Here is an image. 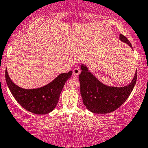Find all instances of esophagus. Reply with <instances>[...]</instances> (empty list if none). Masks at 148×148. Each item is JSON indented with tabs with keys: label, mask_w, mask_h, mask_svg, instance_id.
Instances as JSON below:
<instances>
[{
	"label": "esophagus",
	"mask_w": 148,
	"mask_h": 148,
	"mask_svg": "<svg viewBox=\"0 0 148 148\" xmlns=\"http://www.w3.org/2000/svg\"><path fill=\"white\" fill-rule=\"evenodd\" d=\"M80 73V70L78 68H74L73 70V74L74 76H78L79 75V74Z\"/></svg>",
	"instance_id": "1"
}]
</instances>
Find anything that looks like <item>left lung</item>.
Returning <instances> with one entry per match:
<instances>
[{"instance_id": "left-lung-1", "label": "left lung", "mask_w": 148, "mask_h": 148, "mask_svg": "<svg viewBox=\"0 0 148 148\" xmlns=\"http://www.w3.org/2000/svg\"><path fill=\"white\" fill-rule=\"evenodd\" d=\"M119 40L129 45L132 49L131 44L126 37L120 34ZM80 69L81 72L78 78L83 104L93 113H108L117 109L124 103L133 90L137 77L136 71L132 81L128 85L112 87L101 83L89 72L86 65L81 64Z\"/></svg>"}]
</instances>
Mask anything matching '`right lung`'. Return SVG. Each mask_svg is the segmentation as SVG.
<instances>
[{
	"label": "right lung",
	"mask_w": 148,
	"mask_h": 148,
	"mask_svg": "<svg viewBox=\"0 0 148 148\" xmlns=\"http://www.w3.org/2000/svg\"><path fill=\"white\" fill-rule=\"evenodd\" d=\"M72 74V71L63 73L46 85L29 89L16 85L11 80L7 68L5 79L13 96L24 109L37 115H44L50 113L56 107L63 86Z\"/></svg>",
	"instance_id": "add662e5"
}]
</instances>
